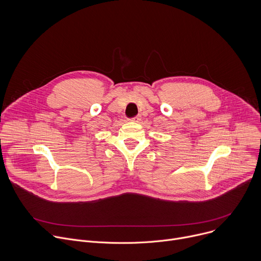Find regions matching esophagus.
Here are the masks:
<instances>
[{
    "label": "esophagus",
    "instance_id": "obj_1",
    "mask_svg": "<svg viewBox=\"0 0 261 261\" xmlns=\"http://www.w3.org/2000/svg\"><path fill=\"white\" fill-rule=\"evenodd\" d=\"M130 121L134 122V123H139L141 121V118H140V116H137V117H135L133 119H130Z\"/></svg>",
    "mask_w": 261,
    "mask_h": 261
}]
</instances>
